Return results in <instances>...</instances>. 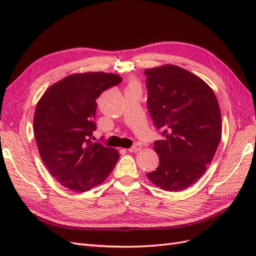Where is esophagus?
Masks as SVG:
<instances>
[{
	"mask_svg": "<svg viewBox=\"0 0 256 256\" xmlns=\"http://www.w3.org/2000/svg\"><path fill=\"white\" fill-rule=\"evenodd\" d=\"M141 148H142V146L141 145H138V144H136V145H134L132 147H130V148L128 150L130 152H140L141 150Z\"/></svg>",
	"mask_w": 256,
	"mask_h": 256,
	"instance_id": "obj_1",
	"label": "esophagus"
}]
</instances>
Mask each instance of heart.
<instances>
[{
	"mask_svg": "<svg viewBox=\"0 0 256 256\" xmlns=\"http://www.w3.org/2000/svg\"><path fill=\"white\" fill-rule=\"evenodd\" d=\"M132 84H134V83H132Z\"/></svg>",
	"mask_w": 256,
	"mask_h": 256,
	"instance_id": "1",
	"label": "heart"
}]
</instances>
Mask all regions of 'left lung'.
<instances>
[{
	"label": "left lung",
	"mask_w": 256,
	"mask_h": 256,
	"mask_svg": "<svg viewBox=\"0 0 256 256\" xmlns=\"http://www.w3.org/2000/svg\"><path fill=\"white\" fill-rule=\"evenodd\" d=\"M144 74L147 106L164 136L154 143L159 166L147 177L162 190L182 191L202 177L218 148L219 102L204 80L180 66L147 68Z\"/></svg>",
	"instance_id": "obj_1"
}]
</instances>
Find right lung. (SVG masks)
<instances>
[{
	"label": "right lung",
	"instance_id": "1",
	"mask_svg": "<svg viewBox=\"0 0 256 256\" xmlns=\"http://www.w3.org/2000/svg\"><path fill=\"white\" fill-rule=\"evenodd\" d=\"M122 81L109 72L74 74L52 84L38 100L34 113V134L42 160L63 186L86 192L110 175L120 154L94 143L92 131L102 92Z\"/></svg>",
	"mask_w": 256,
	"mask_h": 256
}]
</instances>
